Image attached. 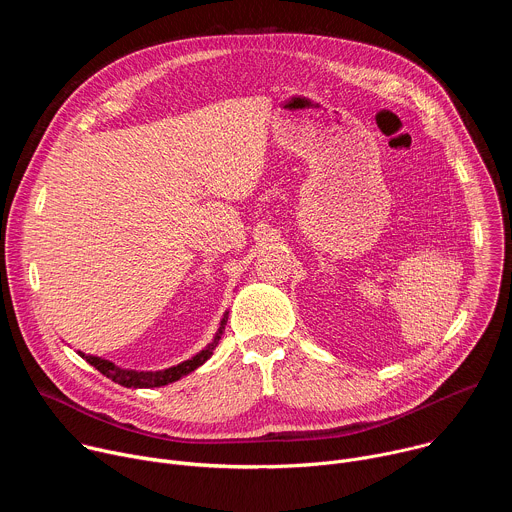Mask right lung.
<instances>
[{"instance_id": "1", "label": "right lung", "mask_w": 512, "mask_h": 512, "mask_svg": "<svg viewBox=\"0 0 512 512\" xmlns=\"http://www.w3.org/2000/svg\"><path fill=\"white\" fill-rule=\"evenodd\" d=\"M227 320H229V312L223 314L221 318V324H218V330L214 334V338L200 350L196 352L192 358L176 364V367H170V369H164V371H133V369H121L117 367L115 362L107 360V358H101V356H93V354H85L81 350H77L81 354V358H85L91 367H95L99 373H103L107 379H111L113 383L121 385V387H127V389H154V387H164V385H170V383H176L180 381L182 377L190 375L192 371H196L198 367H202V364L212 356L214 348L218 346V340H221L223 332H225V326H227Z\"/></svg>"}]
</instances>
